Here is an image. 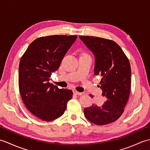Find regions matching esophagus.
I'll list each match as a JSON object with an SVG mask.
<instances>
[{
    "instance_id": "34e87169",
    "label": "esophagus",
    "mask_w": 150,
    "mask_h": 150,
    "mask_svg": "<svg viewBox=\"0 0 150 150\" xmlns=\"http://www.w3.org/2000/svg\"><path fill=\"white\" fill-rule=\"evenodd\" d=\"M73 93H74L75 95H81L82 94V93H81V92H79L77 91H73Z\"/></svg>"
}]
</instances>
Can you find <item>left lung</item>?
<instances>
[{"instance_id":"1","label":"left lung","mask_w":150,"mask_h":150,"mask_svg":"<svg viewBox=\"0 0 150 150\" xmlns=\"http://www.w3.org/2000/svg\"><path fill=\"white\" fill-rule=\"evenodd\" d=\"M79 37L94 54L95 75L101 76L102 95L107 98L101 106L92 105L84 108V115L97 125L112 123L122 115L129 97V61L121 47L112 40L90 36Z\"/></svg>"}]
</instances>
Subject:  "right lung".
Masks as SVG:
<instances>
[{
	"label": "right lung",
	"instance_id": "1",
	"mask_svg": "<svg viewBox=\"0 0 150 150\" xmlns=\"http://www.w3.org/2000/svg\"><path fill=\"white\" fill-rule=\"evenodd\" d=\"M76 35H50L37 38L22 56L18 87L22 99L30 112L44 121L62 116L73 91L50 83L52 73L59 69Z\"/></svg>",
	"mask_w": 150,
	"mask_h": 150
}]
</instances>
